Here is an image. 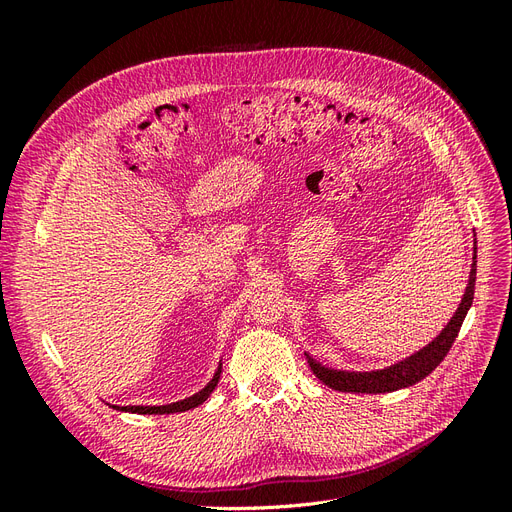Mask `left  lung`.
<instances>
[{
    "mask_svg": "<svg viewBox=\"0 0 512 512\" xmlns=\"http://www.w3.org/2000/svg\"><path fill=\"white\" fill-rule=\"evenodd\" d=\"M474 284H476V239H474V254H472V267L470 277L466 284V292H463L461 303L455 309L453 318L446 322V327L431 339L427 346L421 350L412 352L406 359H401L389 367L371 369V371H348V369H333L316 361L312 354L305 352L307 363L312 367L318 380H322L327 386L342 393H391L406 389L416 382L427 378L433 369H436L444 356L451 350L455 337L461 329L463 318H466L468 309L472 307L474 299Z\"/></svg>",
    "mask_w": 512,
    "mask_h": 512,
    "instance_id": "obj_1",
    "label": "left lung"
}]
</instances>
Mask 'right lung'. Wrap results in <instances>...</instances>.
<instances>
[{
    "label": "right lung",
    "instance_id": "right-lung-1",
    "mask_svg": "<svg viewBox=\"0 0 512 512\" xmlns=\"http://www.w3.org/2000/svg\"><path fill=\"white\" fill-rule=\"evenodd\" d=\"M220 374H222V361L218 363V369H215V374L211 376V380L200 389L198 393L179 399V401H170V404L164 406H115V404H108L113 410H121V412H132V414H175V412H185V410H192L198 408L203 401L213 393L215 386L220 382Z\"/></svg>",
    "mask_w": 512,
    "mask_h": 512
}]
</instances>
